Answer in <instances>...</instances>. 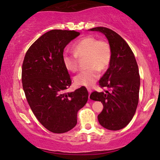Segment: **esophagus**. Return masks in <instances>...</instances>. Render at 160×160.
<instances>
[{
	"label": "esophagus",
	"instance_id": "esophagus-1",
	"mask_svg": "<svg viewBox=\"0 0 160 160\" xmlns=\"http://www.w3.org/2000/svg\"><path fill=\"white\" fill-rule=\"evenodd\" d=\"M88 92H89V94H91V92H92V90L90 88H88Z\"/></svg>",
	"mask_w": 160,
	"mask_h": 160
}]
</instances>
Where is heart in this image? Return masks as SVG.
<instances>
[{
  "label": "heart",
  "instance_id": "obj_1",
  "mask_svg": "<svg viewBox=\"0 0 160 160\" xmlns=\"http://www.w3.org/2000/svg\"><path fill=\"white\" fill-rule=\"evenodd\" d=\"M74 54L64 53L62 61L66 68L75 72L78 70V60L86 57L88 70L78 73L74 78L76 85L90 87L100 77V70L104 71L112 61V50L107 40L97 39L96 37H83L73 46Z\"/></svg>",
  "mask_w": 160,
  "mask_h": 160
}]
</instances>
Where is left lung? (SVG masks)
<instances>
[{
	"instance_id": "1",
	"label": "left lung",
	"mask_w": 160,
	"mask_h": 160,
	"mask_svg": "<svg viewBox=\"0 0 160 160\" xmlns=\"http://www.w3.org/2000/svg\"><path fill=\"white\" fill-rule=\"evenodd\" d=\"M107 37L112 50L109 68L99 81L105 92L94 91L90 98L104 106L98 115L99 123L108 130L118 131L126 127L136 111L139 99L140 75L134 53L128 44L114 31L104 27L90 29Z\"/></svg>"
}]
</instances>
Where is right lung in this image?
I'll return each instance as SVG.
<instances>
[{
	"label": "right lung",
	"mask_w": 160,
	"mask_h": 160,
	"mask_svg": "<svg viewBox=\"0 0 160 160\" xmlns=\"http://www.w3.org/2000/svg\"><path fill=\"white\" fill-rule=\"evenodd\" d=\"M79 35L74 30L53 29L37 39L24 58L22 82L26 99L38 121L54 133L73 128L78 112L88 99L83 86L65 92L72 80L62 61L63 50Z\"/></svg>",
	"instance_id": "add662e5"
}]
</instances>
